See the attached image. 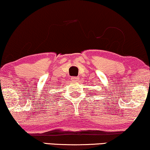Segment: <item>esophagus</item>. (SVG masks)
<instances>
[{"mask_svg": "<svg viewBox=\"0 0 150 150\" xmlns=\"http://www.w3.org/2000/svg\"><path fill=\"white\" fill-rule=\"evenodd\" d=\"M71 81H77L79 80V77H71Z\"/></svg>", "mask_w": 150, "mask_h": 150, "instance_id": "obj_1", "label": "esophagus"}]
</instances>
